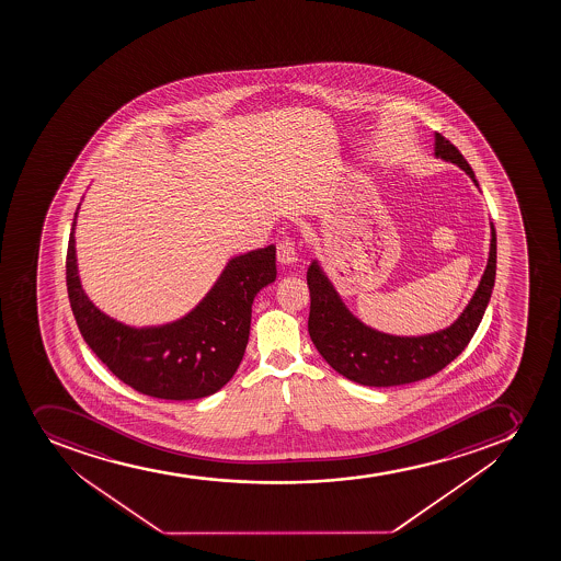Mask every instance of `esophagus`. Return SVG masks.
I'll return each instance as SVG.
<instances>
[{"mask_svg": "<svg viewBox=\"0 0 561 561\" xmlns=\"http://www.w3.org/2000/svg\"><path fill=\"white\" fill-rule=\"evenodd\" d=\"M277 261L282 265H296L298 252H296V243L293 239H284L277 243Z\"/></svg>", "mask_w": 561, "mask_h": 561, "instance_id": "esophagus-1", "label": "esophagus"}]
</instances>
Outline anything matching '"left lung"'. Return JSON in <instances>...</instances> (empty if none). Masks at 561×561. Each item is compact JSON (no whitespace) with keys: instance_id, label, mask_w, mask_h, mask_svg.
Returning a JSON list of instances; mask_svg holds the SVG:
<instances>
[{"instance_id":"8db88e82","label":"left lung","mask_w":561,"mask_h":561,"mask_svg":"<svg viewBox=\"0 0 561 561\" xmlns=\"http://www.w3.org/2000/svg\"><path fill=\"white\" fill-rule=\"evenodd\" d=\"M435 157L457 164L479 186L465 157L440 134H435ZM490 236L489 263L472 300L449 328L421 336L382 333L360 322L340 298L322 265L312 261L307 271L311 290L309 334L323 360L345 378L369 388L416 382L448 366L472 340L489 307L497 263L494 222H490Z\"/></svg>"}]
</instances>
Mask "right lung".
Segmentation results:
<instances>
[{
	"mask_svg": "<svg viewBox=\"0 0 561 561\" xmlns=\"http://www.w3.org/2000/svg\"><path fill=\"white\" fill-rule=\"evenodd\" d=\"M78 208L67 247L66 279L85 344L139 393L194 400L219 391L243 360L255 295L276 279V247L228 260L205 298L175 322L129 328L102 312L82 289L75 249Z\"/></svg>",
	"mask_w": 561,
	"mask_h": 561,
	"instance_id": "1",
	"label": "right lung"
}]
</instances>
